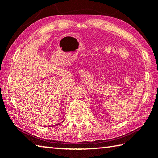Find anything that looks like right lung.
Instances as JSON below:
<instances>
[{"mask_svg":"<svg viewBox=\"0 0 158 158\" xmlns=\"http://www.w3.org/2000/svg\"><path fill=\"white\" fill-rule=\"evenodd\" d=\"M56 125H58V124H55V125H53V126H56ZM53 126H52V127H53Z\"/></svg>","mask_w":158,"mask_h":158,"instance_id":"right-lung-1","label":"right lung"}]
</instances>
